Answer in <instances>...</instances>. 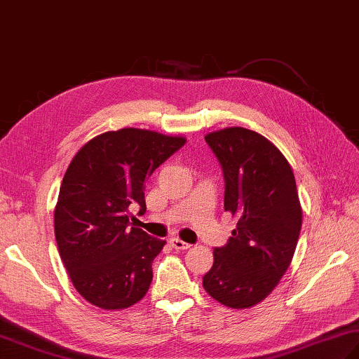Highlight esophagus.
Returning <instances> with one entry per match:
<instances>
[{
	"mask_svg": "<svg viewBox=\"0 0 359 359\" xmlns=\"http://www.w3.org/2000/svg\"><path fill=\"white\" fill-rule=\"evenodd\" d=\"M170 245L172 248H175V250H179V251H184V250L191 248V243H187L184 241H180L179 238H171L170 239Z\"/></svg>",
	"mask_w": 359,
	"mask_h": 359,
	"instance_id": "esophagus-1",
	"label": "esophagus"
}]
</instances>
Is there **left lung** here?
Listing matches in <instances>:
<instances>
[{"instance_id":"8db88e82","label":"left lung","mask_w":359,"mask_h":359,"mask_svg":"<svg viewBox=\"0 0 359 359\" xmlns=\"http://www.w3.org/2000/svg\"><path fill=\"white\" fill-rule=\"evenodd\" d=\"M225 180V211L238 217L231 238L215 248L203 288L231 309L253 307L279 284L302 225L292 166L264 135L226 128L205 137Z\"/></svg>"}]
</instances>
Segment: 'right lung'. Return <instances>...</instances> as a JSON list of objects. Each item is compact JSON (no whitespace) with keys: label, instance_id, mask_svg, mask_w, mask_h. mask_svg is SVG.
Instances as JSON below:
<instances>
[{"label":"right lung","instance_id":"obj_1","mask_svg":"<svg viewBox=\"0 0 359 359\" xmlns=\"http://www.w3.org/2000/svg\"><path fill=\"white\" fill-rule=\"evenodd\" d=\"M185 142L123 128L94 137L72 158L53 215L55 239L75 290L93 306L128 309L147 294L165 241L129 222V210L144 212V182Z\"/></svg>","mask_w":359,"mask_h":359}]
</instances>
